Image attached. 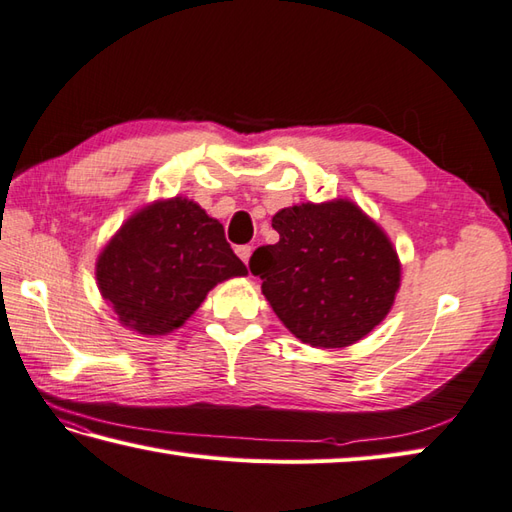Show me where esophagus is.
I'll return each instance as SVG.
<instances>
[{
	"label": "esophagus",
	"instance_id": "1",
	"mask_svg": "<svg viewBox=\"0 0 512 512\" xmlns=\"http://www.w3.org/2000/svg\"><path fill=\"white\" fill-rule=\"evenodd\" d=\"M252 252H254V247H252V245H241V247H238V249H236V254H238V258H241L245 265L249 263V258H252Z\"/></svg>",
	"mask_w": 512,
	"mask_h": 512
}]
</instances>
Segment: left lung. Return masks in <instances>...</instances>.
I'll return each instance as SVG.
<instances>
[{
    "label": "left lung",
    "mask_w": 512,
    "mask_h": 512,
    "mask_svg": "<svg viewBox=\"0 0 512 512\" xmlns=\"http://www.w3.org/2000/svg\"><path fill=\"white\" fill-rule=\"evenodd\" d=\"M280 234L249 258L289 331L315 348H346L383 322L401 287L390 238L348 199L302 203L271 219Z\"/></svg>",
    "instance_id": "left-lung-1"
}]
</instances>
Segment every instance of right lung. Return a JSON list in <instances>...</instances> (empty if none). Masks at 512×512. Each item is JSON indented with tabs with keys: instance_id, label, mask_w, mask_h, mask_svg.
<instances>
[{
	"instance_id": "obj_1",
	"label": "right lung",
	"mask_w": 512,
	"mask_h": 512,
	"mask_svg": "<svg viewBox=\"0 0 512 512\" xmlns=\"http://www.w3.org/2000/svg\"><path fill=\"white\" fill-rule=\"evenodd\" d=\"M234 276H247V267L225 241L223 225L184 197L135 212L96 263L102 298L140 335L175 331L212 287Z\"/></svg>"
}]
</instances>
